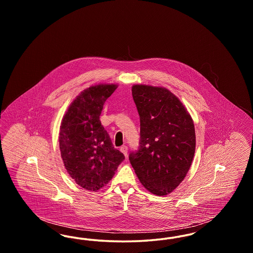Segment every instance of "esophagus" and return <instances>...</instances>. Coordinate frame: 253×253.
I'll return each instance as SVG.
<instances>
[{
	"mask_svg": "<svg viewBox=\"0 0 253 253\" xmlns=\"http://www.w3.org/2000/svg\"><path fill=\"white\" fill-rule=\"evenodd\" d=\"M121 153H123V155H124L125 157H127V154H128V147H127V146H125V145L121 146Z\"/></svg>",
	"mask_w": 253,
	"mask_h": 253,
	"instance_id": "obj_1",
	"label": "esophagus"
}]
</instances>
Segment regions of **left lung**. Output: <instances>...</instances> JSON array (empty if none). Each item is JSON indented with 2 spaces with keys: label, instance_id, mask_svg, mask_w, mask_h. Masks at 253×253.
<instances>
[{
  "label": "left lung",
  "instance_id": "left-lung-1",
  "mask_svg": "<svg viewBox=\"0 0 253 253\" xmlns=\"http://www.w3.org/2000/svg\"><path fill=\"white\" fill-rule=\"evenodd\" d=\"M140 118L138 150L129 155L137 177L154 194L171 193L193 162L195 131L192 117L178 97L164 87L132 85Z\"/></svg>",
  "mask_w": 253,
  "mask_h": 253
}]
</instances>
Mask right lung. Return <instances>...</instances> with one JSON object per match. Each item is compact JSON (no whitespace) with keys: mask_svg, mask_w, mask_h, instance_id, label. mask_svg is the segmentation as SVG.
<instances>
[{"mask_svg":"<svg viewBox=\"0 0 253 253\" xmlns=\"http://www.w3.org/2000/svg\"><path fill=\"white\" fill-rule=\"evenodd\" d=\"M116 84L91 86L66 111L60 129V150L67 172L87 191L96 192L111 180L125 159L111 141L99 116Z\"/></svg>","mask_w":253,"mask_h":253,"instance_id":"right-lung-1","label":"right lung"}]
</instances>
